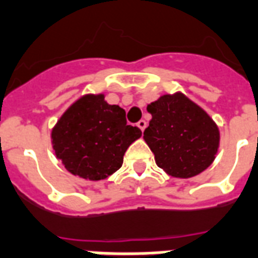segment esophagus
Segmentation results:
<instances>
[{
  "label": "esophagus",
  "mask_w": 258,
  "mask_h": 258,
  "mask_svg": "<svg viewBox=\"0 0 258 258\" xmlns=\"http://www.w3.org/2000/svg\"><path fill=\"white\" fill-rule=\"evenodd\" d=\"M137 125L139 127V128H141V131L143 133V131H145V128L147 127V123H146V120H139L137 123Z\"/></svg>",
  "instance_id": "34e87169"
}]
</instances>
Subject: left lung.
Here are the masks:
<instances>
[{
    "mask_svg": "<svg viewBox=\"0 0 258 258\" xmlns=\"http://www.w3.org/2000/svg\"><path fill=\"white\" fill-rule=\"evenodd\" d=\"M151 113L143 139L157 165L177 178H189L212 164L219 128L204 109L182 93L164 94L147 105Z\"/></svg>",
    "mask_w": 258,
    "mask_h": 258,
    "instance_id": "left-lung-1",
    "label": "left lung"
}]
</instances>
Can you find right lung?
Wrapping results in <instances>:
<instances>
[{
	"mask_svg": "<svg viewBox=\"0 0 258 258\" xmlns=\"http://www.w3.org/2000/svg\"><path fill=\"white\" fill-rule=\"evenodd\" d=\"M141 135L127 124L123 108L108 104L104 94H85L60 116L51 143L72 174L98 181L121 168L123 155Z\"/></svg>",
	"mask_w": 258,
	"mask_h": 258,
	"instance_id": "obj_1",
	"label": "right lung"
}]
</instances>
